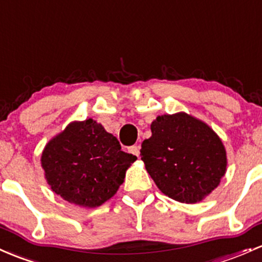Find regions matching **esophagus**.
<instances>
[{
    "instance_id": "obj_1",
    "label": "esophagus",
    "mask_w": 262,
    "mask_h": 262,
    "mask_svg": "<svg viewBox=\"0 0 262 262\" xmlns=\"http://www.w3.org/2000/svg\"><path fill=\"white\" fill-rule=\"evenodd\" d=\"M129 153L136 155V157H139V145H133L129 148Z\"/></svg>"
}]
</instances>
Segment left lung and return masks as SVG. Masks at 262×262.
<instances>
[{"label":"left lung","instance_id":"left-lung-1","mask_svg":"<svg viewBox=\"0 0 262 262\" xmlns=\"http://www.w3.org/2000/svg\"><path fill=\"white\" fill-rule=\"evenodd\" d=\"M140 157L158 189L185 204L205 199L226 173L228 157L220 137L205 122L179 112L158 116Z\"/></svg>","mask_w":262,"mask_h":262}]
</instances>
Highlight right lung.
<instances>
[{"mask_svg":"<svg viewBox=\"0 0 262 262\" xmlns=\"http://www.w3.org/2000/svg\"><path fill=\"white\" fill-rule=\"evenodd\" d=\"M137 160L92 118L74 120L47 143L41 155L52 191L68 203L93 209L113 198Z\"/></svg>","mask_w":262,"mask_h":262,"instance_id":"obj_1","label":"right lung"}]
</instances>
